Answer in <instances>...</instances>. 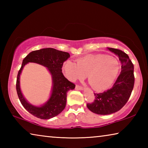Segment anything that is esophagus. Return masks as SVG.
I'll return each instance as SVG.
<instances>
[{
	"mask_svg": "<svg viewBox=\"0 0 148 148\" xmlns=\"http://www.w3.org/2000/svg\"><path fill=\"white\" fill-rule=\"evenodd\" d=\"M76 89L77 90H83V87H82L81 86H77V85H76Z\"/></svg>",
	"mask_w": 148,
	"mask_h": 148,
	"instance_id": "1",
	"label": "esophagus"
}]
</instances>
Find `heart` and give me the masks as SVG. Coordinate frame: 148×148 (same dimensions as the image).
I'll use <instances>...</instances> for the list:
<instances>
[{
    "label": "heart",
    "mask_w": 148,
    "mask_h": 148,
    "mask_svg": "<svg viewBox=\"0 0 148 148\" xmlns=\"http://www.w3.org/2000/svg\"><path fill=\"white\" fill-rule=\"evenodd\" d=\"M121 68L116 58L104 54L89 55L77 59L76 64L67 61L62 71L72 82L83 79L87 76L89 84L97 91H102L112 86Z\"/></svg>",
    "instance_id": "b5f03b06"
}]
</instances>
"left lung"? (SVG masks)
<instances>
[{
    "label": "left lung",
    "mask_w": 148,
    "mask_h": 148,
    "mask_svg": "<svg viewBox=\"0 0 148 148\" xmlns=\"http://www.w3.org/2000/svg\"><path fill=\"white\" fill-rule=\"evenodd\" d=\"M107 49L119 57L121 71L111 89L94 93L95 101L87 104L90 111L99 115L112 114L121 110L128 101L134 84V65L128 55L118 49Z\"/></svg>",
    "instance_id": "obj_1"
}]
</instances>
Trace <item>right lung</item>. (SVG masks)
Returning <instances> with one entry per match:
<instances>
[{
	"instance_id": "obj_1",
	"label": "right lung",
	"mask_w": 148,
	"mask_h": 148,
	"mask_svg": "<svg viewBox=\"0 0 148 148\" xmlns=\"http://www.w3.org/2000/svg\"><path fill=\"white\" fill-rule=\"evenodd\" d=\"M70 57L67 52L48 47L32 51L23 60L17 77L16 90L21 104L30 114L40 119H49L57 116L64 109L67 92L75 88V85L64 76L61 69L64 62ZM29 62L46 67L52 76L51 94L49 100L40 106H35L29 103L23 96L20 87V75L24 66Z\"/></svg>"
}]
</instances>
